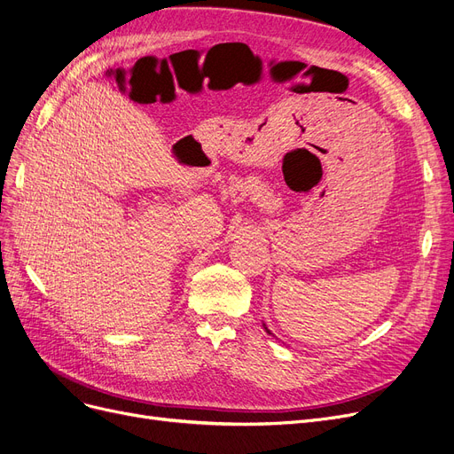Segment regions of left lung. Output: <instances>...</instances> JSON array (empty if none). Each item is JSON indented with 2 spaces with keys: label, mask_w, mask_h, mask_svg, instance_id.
<instances>
[{
  "label": "left lung",
  "mask_w": 454,
  "mask_h": 454,
  "mask_svg": "<svg viewBox=\"0 0 454 454\" xmlns=\"http://www.w3.org/2000/svg\"><path fill=\"white\" fill-rule=\"evenodd\" d=\"M264 330H266V333H270V335H271V332L266 328V324H264Z\"/></svg>",
  "instance_id": "obj_1"
}]
</instances>
